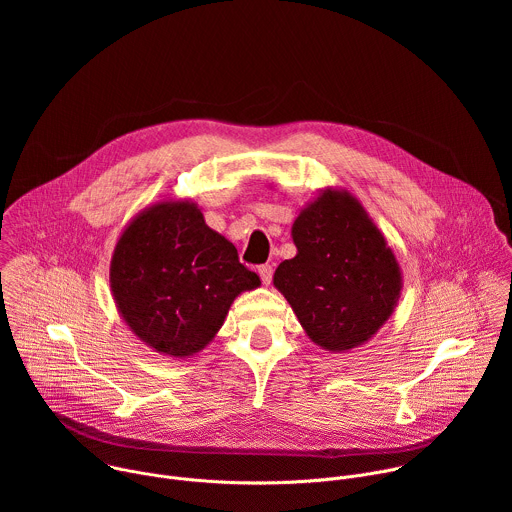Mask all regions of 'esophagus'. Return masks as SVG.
<instances>
[{"mask_svg":"<svg viewBox=\"0 0 512 512\" xmlns=\"http://www.w3.org/2000/svg\"><path fill=\"white\" fill-rule=\"evenodd\" d=\"M257 271H259V277H261L263 285H269L271 283V275H273V267L271 265H261Z\"/></svg>","mask_w":512,"mask_h":512,"instance_id":"esophagus-1","label":"esophagus"}]
</instances>
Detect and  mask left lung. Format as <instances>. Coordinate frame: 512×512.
<instances>
[{"instance_id": "8db88e82", "label": "left lung", "mask_w": 512, "mask_h": 512, "mask_svg": "<svg viewBox=\"0 0 512 512\" xmlns=\"http://www.w3.org/2000/svg\"><path fill=\"white\" fill-rule=\"evenodd\" d=\"M298 249L279 263L273 285L314 344L348 352L393 316L403 273L385 235L358 198L324 188L291 225Z\"/></svg>"}]
</instances>
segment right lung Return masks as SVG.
<instances>
[{
  "label": "right lung",
  "mask_w": 512,
  "mask_h": 512,
  "mask_svg": "<svg viewBox=\"0 0 512 512\" xmlns=\"http://www.w3.org/2000/svg\"><path fill=\"white\" fill-rule=\"evenodd\" d=\"M109 283L133 336L172 358L208 346L235 298L261 285L188 198L160 200L131 218L113 249Z\"/></svg>",
  "instance_id": "1"
}]
</instances>
